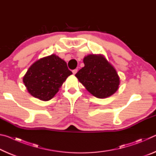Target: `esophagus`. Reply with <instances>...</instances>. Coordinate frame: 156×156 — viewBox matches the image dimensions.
<instances>
[{
    "instance_id": "obj_1",
    "label": "esophagus",
    "mask_w": 156,
    "mask_h": 156,
    "mask_svg": "<svg viewBox=\"0 0 156 156\" xmlns=\"http://www.w3.org/2000/svg\"><path fill=\"white\" fill-rule=\"evenodd\" d=\"M77 72H78V69H73V70L72 71V72H73V74H76V73H77Z\"/></svg>"
}]
</instances>
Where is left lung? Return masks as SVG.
I'll return each mask as SVG.
<instances>
[{
	"label": "left lung",
	"mask_w": 156,
	"mask_h": 156,
	"mask_svg": "<svg viewBox=\"0 0 156 156\" xmlns=\"http://www.w3.org/2000/svg\"><path fill=\"white\" fill-rule=\"evenodd\" d=\"M83 62L84 67L75 76L89 93L98 98H105L118 90L119 76L102 55H88Z\"/></svg>",
	"instance_id": "1"
}]
</instances>
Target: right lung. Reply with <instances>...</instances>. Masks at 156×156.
<instances>
[{
    "label": "right lung",
    "instance_id": "obj_1",
    "mask_svg": "<svg viewBox=\"0 0 156 156\" xmlns=\"http://www.w3.org/2000/svg\"><path fill=\"white\" fill-rule=\"evenodd\" d=\"M72 72L67 63L55 54L37 60L28 69L23 83L31 96L43 101L51 100Z\"/></svg>",
    "mask_w": 156,
    "mask_h": 156
}]
</instances>
